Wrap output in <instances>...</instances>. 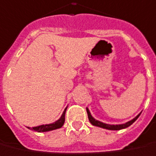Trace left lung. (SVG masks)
Listing matches in <instances>:
<instances>
[{
  "instance_id": "8db88e82",
  "label": "left lung",
  "mask_w": 156,
  "mask_h": 156,
  "mask_svg": "<svg viewBox=\"0 0 156 156\" xmlns=\"http://www.w3.org/2000/svg\"><path fill=\"white\" fill-rule=\"evenodd\" d=\"M87 113H88V117H89V122H90V123L94 125V126H97V127H103V128H105V129H109V130H120V129H123V128H126V127H129L130 125L134 122L136 120L138 119V117L139 116L140 114H139L138 116H136L135 118H133L131 121H129L128 122H126L125 124H120V125H109V124H105L103 123V122H99V121H97L94 118L92 117V116L90 115V112L87 109Z\"/></svg>"
}]
</instances>
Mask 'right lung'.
<instances>
[{
  "mask_svg": "<svg viewBox=\"0 0 156 156\" xmlns=\"http://www.w3.org/2000/svg\"><path fill=\"white\" fill-rule=\"evenodd\" d=\"M67 108L65 109V111L63 112L62 115L61 116V118H60L58 121H56L55 122H54V123L46 124V125H41V126H38V127H29V128H30L31 130H34V131L36 132H48L51 131V130H55V129H57V128L62 127L63 126V124H64V122H65V114H66Z\"/></svg>",
  "mask_w": 156,
  "mask_h": 156,
  "instance_id": "add662e5",
  "label": "right lung"
}]
</instances>
